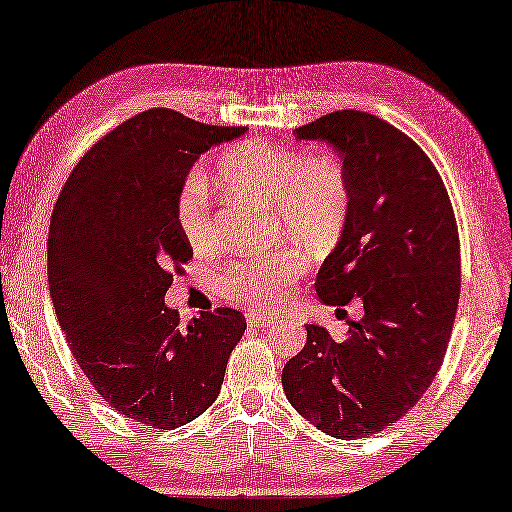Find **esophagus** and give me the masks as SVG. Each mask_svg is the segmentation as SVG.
Returning <instances> with one entry per match:
<instances>
[{"instance_id": "obj_1", "label": "esophagus", "mask_w": 512, "mask_h": 512, "mask_svg": "<svg viewBox=\"0 0 512 512\" xmlns=\"http://www.w3.org/2000/svg\"><path fill=\"white\" fill-rule=\"evenodd\" d=\"M276 321H278V317H273V315H260V313H249L247 315V323H249V326H254V328H267Z\"/></svg>"}]
</instances>
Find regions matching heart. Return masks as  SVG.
<instances>
[{"label":"heart","instance_id":"obj_1","mask_svg":"<svg viewBox=\"0 0 512 512\" xmlns=\"http://www.w3.org/2000/svg\"><path fill=\"white\" fill-rule=\"evenodd\" d=\"M217 178L228 191L271 204L276 228L321 252L330 247L350 213L352 186L343 162L332 154L308 156L295 147L267 141H243L221 154ZM178 226L195 249H215L219 223L213 191L199 169L186 173L176 199ZM306 271V258L295 247L280 245L223 267L217 291L256 308H276L289 286Z\"/></svg>","mask_w":512,"mask_h":512}]
</instances>
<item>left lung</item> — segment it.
Wrapping results in <instances>:
<instances>
[{"label":"left lung","mask_w":512,"mask_h":512,"mask_svg":"<svg viewBox=\"0 0 512 512\" xmlns=\"http://www.w3.org/2000/svg\"><path fill=\"white\" fill-rule=\"evenodd\" d=\"M293 134L343 158L350 213L315 289L330 306L356 299L363 317L343 341L306 326L282 386L313 426L354 441L400 421L443 365L460 299L458 226L432 160L391 123L336 110Z\"/></svg>","instance_id":"8db88e82"}]
</instances>
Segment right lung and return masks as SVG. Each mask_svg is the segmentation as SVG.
Here are the masks:
<instances>
[{
    "mask_svg": "<svg viewBox=\"0 0 512 512\" xmlns=\"http://www.w3.org/2000/svg\"><path fill=\"white\" fill-rule=\"evenodd\" d=\"M247 128L145 110L99 139L71 171L47 239V280L73 358L117 413L158 430L217 400L247 328L234 308L189 323L165 306L173 271L193 258L176 217L195 160Z\"/></svg>",
    "mask_w": 512,
    "mask_h": 512,
    "instance_id": "1",
    "label": "right lung"
}]
</instances>
